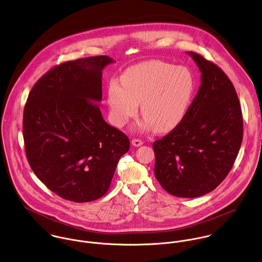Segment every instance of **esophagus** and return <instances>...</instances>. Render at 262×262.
Here are the masks:
<instances>
[{"instance_id":"obj_1","label":"esophagus","mask_w":262,"mask_h":262,"mask_svg":"<svg viewBox=\"0 0 262 262\" xmlns=\"http://www.w3.org/2000/svg\"><path fill=\"white\" fill-rule=\"evenodd\" d=\"M132 145L135 146V147H141L143 145V142L141 140H138V139H133L132 140Z\"/></svg>"}]
</instances>
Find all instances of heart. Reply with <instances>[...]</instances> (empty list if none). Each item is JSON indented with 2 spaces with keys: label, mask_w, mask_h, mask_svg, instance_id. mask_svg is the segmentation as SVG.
<instances>
[{
  "label": "heart",
  "mask_w": 262,
  "mask_h": 262,
  "mask_svg": "<svg viewBox=\"0 0 262 262\" xmlns=\"http://www.w3.org/2000/svg\"><path fill=\"white\" fill-rule=\"evenodd\" d=\"M195 89L192 73L184 67L151 60L127 69L121 83L112 81L107 90L110 119L117 127L135 117L141 104V130H172L187 114Z\"/></svg>",
  "instance_id": "heart-1"
}]
</instances>
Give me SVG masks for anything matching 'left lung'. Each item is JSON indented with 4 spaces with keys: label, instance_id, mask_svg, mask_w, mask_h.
<instances>
[{
    "label": "left lung",
    "instance_id": "8db88e82",
    "mask_svg": "<svg viewBox=\"0 0 262 262\" xmlns=\"http://www.w3.org/2000/svg\"><path fill=\"white\" fill-rule=\"evenodd\" d=\"M187 54L202 73L199 92L181 123L153 148L161 186L172 195L192 199L212 191L232 169L243 139V118L227 75L202 55Z\"/></svg>",
    "mask_w": 262,
    "mask_h": 262
}]
</instances>
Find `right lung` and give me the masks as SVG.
<instances>
[{
  "label": "right lung",
  "instance_id": "right-lung-1",
  "mask_svg": "<svg viewBox=\"0 0 262 262\" xmlns=\"http://www.w3.org/2000/svg\"><path fill=\"white\" fill-rule=\"evenodd\" d=\"M106 55L67 61L31 89L23 113L29 165L60 198L87 203L107 192L128 138L102 117V71Z\"/></svg>",
  "mask_w": 262,
  "mask_h": 262
}]
</instances>
